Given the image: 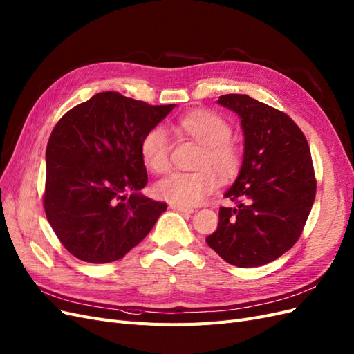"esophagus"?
I'll return each instance as SVG.
<instances>
[{
  "label": "esophagus",
  "mask_w": 354,
  "mask_h": 354,
  "mask_svg": "<svg viewBox=\"0 0 354 354\" xmlns=\"http://www.w3.org/2000/svg\"><path fill=\"white\" fill-rule=\"evenodd\" d=\"M170 209L180 212V213H194L192 207H185V206H179V204H170Z\"/></svg>",
  "instance_id": "esophagus-1"
}]
</instances>
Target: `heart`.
<instances>
[{
	"label": "heart",
	"instance_id": "b5f03b06",
	"mask_svg": "<svg viewBox=\"0 0 354 354\" xmlns=\"http://www.w3.org/2000/svg\"><path fill=\"white\" fill-rule=\"evenodd\" d=\"M179 127L191 138L203 145L194 172H172L156 184L154 191L179 206H197L207 198L221 179L232 178L241 165V150L230 140L231 124L213 111H192L179 120ZM170 138L163 127L148 131L141 141V156L145 166L156 174L169 167Z\"/></svg>",
	"mask_w": 354,
	"mask_h": 354
}]
</instances>
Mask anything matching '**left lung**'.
<instances>
[{"instance_id":"left-lung-1","label":"left lung","mask_w":354,"mask_h":354,"mask_svg":"<svg viewBox=\"0 0 354 354\" xmlns=\"http://www.w3.org/2000/svg\"><path fill=\"white\" fill-rule=\"evenodd\" d=\"M218 104L241 119L243 163L219 209L218 230L206 243L238 268L270 263L295 244L312 210L316 180L310 148L285 113L244 94L221 95Z\"/></svg>"}]
</instances>
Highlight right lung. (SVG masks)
I'll list each match as a JSON object with an SVG mask.
<instances>
[{
    "mask_svg": "<svg viewBox=\"0 0 354 354\" xmlns=\"http://www.w3.org/2000/svg\"><path fill=\"white\" fill-rule=\"evenodd\" d=\"M174 109L107 91L55 124L45 151L44 207L57 238L79 260L122 259L166 212V203L141 194L148 180L141 141Z\"/></svg>",
    "mask_w": 354,
    "mask_h": 354,
    "instance_id": "right-lung-1",
    "label": "right lung"
}]
</instances>
